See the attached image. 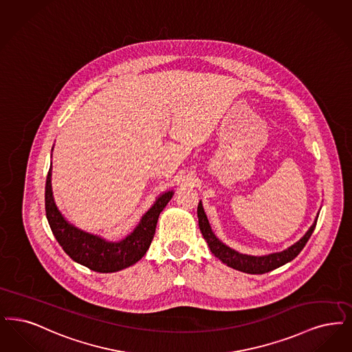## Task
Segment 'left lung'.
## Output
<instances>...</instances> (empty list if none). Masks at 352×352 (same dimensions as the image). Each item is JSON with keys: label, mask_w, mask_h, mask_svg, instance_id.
Returning a JSON list of instances; mask_svg holds the SVG:
<instances>
[{"label": "left lung", "mask_w": 352, "mask_h": 352, "mask_svg": "<svg viewBox=\"0 0 352 352\" xmlns=\"http://www.w3.org/2000/svg\"><path fill=\"white\" fill-rule=\"evenodd\" d=\"M197 217H199V226L204 239L206 241V243L209 245L212 254H214L218 259L222 263L228 264L231 268L238 270L241 272L245 274H251V275H261L270 271H274L276 268L287 264L288 261L294 259L305 247L309 238L311 236L313 231L316 229L317 225V219L318 214L316 217L314 223L310 226V229L306 231L305 235L296 242L294 245L288 247L284 251L275 252V254H270V255H263V256H252V255H247V254H241L232 248H230L229 245L222 243L217 236L214 232L212 231L210 223L208 221V217L204 212L202 204L199 201V208H197Z\"/></svg>", "instance_id": "left-lung-1"}]
</instances>
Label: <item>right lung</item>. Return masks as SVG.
I'll return each mask as SVG.
<instances>
[{
    "instance_id": "obj_1",
    "label": "right lung",
    "mask_w": 352,
    "mask_h": 352,
    "mask_svg": "<svg viewBox=\"0 0 352 352\" xmlns=\"http://www.w3.org/2000/svg\"><path fill=\"white\" fill-rule=\"evenodd\" d=\"M172 196L173 190L160 195L130 235L122 241L110 242L98 235L77 229L63 217L52 196L50 167L45 193L47 221L58 243L71 259L96 272H117L135 264L144 256L153 242L159 214Z\"/></svg>"
}]
</instances>
